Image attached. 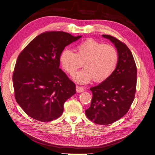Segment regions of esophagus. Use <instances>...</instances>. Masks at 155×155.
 <instances>
[{"mask_svg":"<svg viewBox=\"0 0 155 155\" xmlns=\"http://www.w3.org/2000/svg\"><path fill=\"white\" fill-rule=\"evenodd\" d=\"M76 90H77V93H83V92L84 91V88L82 87L77 86V87H76Z\"/></svg>","mask_w":155,"mask_h":155,"instance_id":"1","label":"esophagus"}]
</instances>
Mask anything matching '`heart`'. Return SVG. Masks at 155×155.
Instances as JSON below:
<instances>
[{
	"label": "heart",
	"instance_id": "1",
	"mask_svg": "<svg viewBox=\"0 0 155 155\" xmlns=\"http://www.w3.org/2000/svg\"><path fill=\"white\" fill-rule=\"evenodd\" d=\"M75 53L65 48L61 52L59 61L64 71L73 75L78 68L84 69L73 77L79 84H87L94 80L101 83L107 80L113 74L118 61L117 49L110 45L88 38L75 47Z\"/></svg>",
	"mask_w": 155,
	"mask_h": 155
}]
</instances>
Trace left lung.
<instances>
[{"instance_id":"8db88e82","label":"left lung","mask_w":155,"mask_h":155,"mask_svg":"<svg viewBox=\"0 0 155 155\" xmlns=\"http://www.w3.org/2000/svg\"><path fill=\"white\" fill-rule=\"evenodd\" d=\"M102 37L114 44L118 61L107 80L90 88L93 97L85 113L94 123L109 124L119 120L129 110L135 96L137 71L132 52L126 45L110 35Z\"/></svg>"}]
</instances>
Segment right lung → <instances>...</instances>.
Masks as SVG:
<instances>
[{
  "instance_id": "right-lung-1",
  "label": "right lung",
  "mask_w": 155,
  "mask_h": 155,
  "mask_svg": "<svg viewBox=\"0 0 155 155\" xmlns=\"http://www.w3.org/2000/svg\"><path fill=\"white\" fill-rule=\"evenodd\" d=\"M82 36L51 31L35 37L17 58L12 81L17 103L29 117L49 122L61 117L76 86L59 68L61 52Z\"/></svg>"
}]
</instances>
